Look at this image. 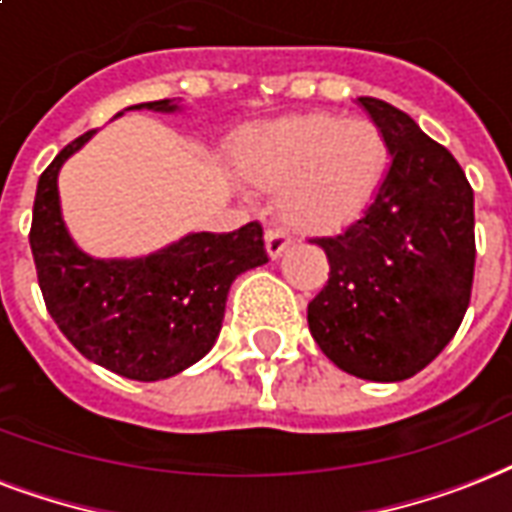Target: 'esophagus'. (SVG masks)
Returning a JSON list of instances; mask_svg holds the SVG:
<instances>
[{"label":"esophagus","mask_w":512,"mask_h":512,"mask_svg":"<svg viewBox=\"0 0 512 512\" xmlns=\"http://www.w3.org/2000/svg\"><path fill=\"white\" fill-rule=\"evenodd\" d=\"M264 240H267V253L272 256V259H277L280 253L291 245V235L285 232V229L280 227H269L267 235H264Z\"/></svg>","instance_id":"1"}]
</instances>
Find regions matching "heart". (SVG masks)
I'll list each match as a JSON object with an SVG mask.
<instances>
[{"instance_id":"1","label":"heart","mask_w":512,"mask_h":512,"mask_svg":"<svg viewBox=\"0 0 512 512\" xmlns=\"http://www.w3.org/2000/svg\"><path fill=\"white\" fill-rule=\"evenodd\" d=\"M237 170L251 184L275 189L277 211L304 232H334L358 219L387 173V141L371 120L291 114L245 130Z\"/></svg>"}]
</instances>
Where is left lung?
Instances as JSON below:
<instances>
[{
	"label": "left lung",
	"mask_w": 512,
	"mask_h": 512,
	"mask_svg": "<svg viewBox=\"0 0 512 512\" xmlns=\"http://www.w3.org/2000/svg\"><path fill=\"white\" fill-rule=\"evenodd\" d=\"M387 141L390 168L363 216L331 237L326 285L307 304L312 339L360 379L419 374L457 334L475 269L473 189L446 146L379 98L358 101Z\"/></svg>",
	"instance_id": "obj_1"
}]
</instances>
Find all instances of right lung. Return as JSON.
I'll return each mask as SVG.
<instances>
[{
	"label": "right lung",
	"mask_w": 512,
	"mask_h": 512,
	"mask_svg": "<svg viewBox=\"0 0 512 512\" xmlns=\"http://www.w3.org/2000/svg\"><path fill=\"white\" fill-rule=\"evenodd\" d=\"M144 106L176 109L170 101ZM93 133L63 146L39 176L29 243L42 299L55 326L87 360L138 382L168 379L213 347L232 280L269 261L264 229L251 221L235 232L186 235L146 259H90L66 235L55 178L63 160Z\"/></svg>",
	"instance_id": "right-lung-1"
}]
</instances>
